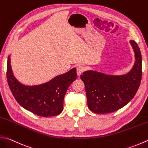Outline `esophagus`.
<instances>
[{
    "mask_svg": "<svg viewBox=\"0 0 148 148\" xmlns=\"http://www.w3.org/2000/svg\"><path fill=\"white\" fill-rule=\"evenodd\" d=\"M85 70V68L83 65H78L77 66V76H80V75L83 73Z\"/></svg>",
    "mask_w": 148,
    "mask_h": 148,
    "instance_id": "obj_1",
    "label": "esophagus"
}]
</instances>
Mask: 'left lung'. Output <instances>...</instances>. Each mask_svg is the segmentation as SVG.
I'll return each instance as SVG.
<instances>
[{
	"label": "left lung",
	"instance_id": "8db88e82",
	"mask_svg": "<svg viewBox=\"0 0 148 148\" xmlns=\"http://www.w3.org/2000/svg\"><path fill=\"white\" fill-rule=\"evenodd\" d=\"M130 43L135 53V63L128 73L114 75L89 70L80 76L85 86L88 108L95 114L117 111L137 93L142 78V56L137 43L132 40Z\"/></svg>",
	"mask_w": 148,
	"mask_h": 148
}]
</instances>
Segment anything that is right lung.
Returning <instances> with one entry per match:
<instances>
[{
	"instance_id": "obj_1",
	"label": "right lung",
	"mask_w": 148,
	"mask_h": 148,
	"mask_svg": "<svg viewBox=\"0 0 148 148\" xmlns=\"http://www.w3.org/2000/svg\"><path fill=\"white\" fill-rule=\"evenodd\" d=\"M76 77V69L72 68L45 83L27 85L14 76L10 56L8 58L7 79L14 97L23 108L38 116H55L63 111L66 92Z\"/></svg>"
}]
</instances>
